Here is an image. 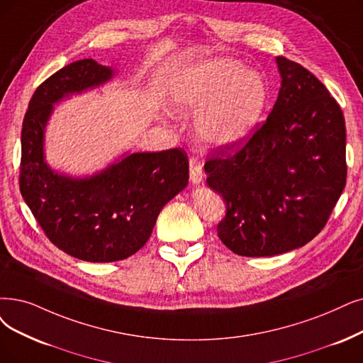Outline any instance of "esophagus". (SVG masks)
I'll list each match as a JSON object with an SVG mask.
<instances>
[{"instance_id": "1", "label": "esophagus", "mask_w": 363, "mask_h": 363, "mask_svg": "<svg viewBox=\"0 0 363 363\" xmlns=\"http://www.w3.org/2000/svg\"><path fill=\"white\" fill-rule=\"evenodd\" d=\"M189 172H191V182L194 184H199L202 182V179H204V171H202V164L199 159L191 157Z\"/></svg>"}]
</instances>
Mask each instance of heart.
<instances>
[{
    "instance_id": "b5f03b06",
    "label": "heart",
    "mask_w": 363,
    "mask_h": 363,
    "mask_svg": "<svg viewBox=\"0 0 363 363\" xmlns=\"http://www.w3.org/2000/svg\"><path fill=\"white\" fill-rule=\"evenodd\" d=\"M168 95L177 111L199 110L198 134L214 146H234L247 138L268 98L262 77L228 57L180 69L171 77Z\"/></svg>"
}]
</instances>
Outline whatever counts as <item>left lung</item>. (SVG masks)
I'll use <instances>...</instances> for the list:
<instances>
[{"label":"left lung","mask_w":363,"mask_h":363,"mask_svg":"<svg viewBox=\"0 0 363 363\" xmlns=\"http://www.w3.org/2000/svg\"><path fill=\"white\" fill-rule=\"evenodd\" d=\"M281 88L267 121L234 155L216 149L207 184L226 214L217 235L240 256H275L320 232L347 179L345 122L325 84L302 65L275 57Z\"/></svg>","instance_id":"8db88e82"}]
</instances>
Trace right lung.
<instances>
[{"label":"right lung","mask_w":363,"mask_h":363,"mask_svg":"<svg viewBox=\"0 0 363 363\" xmlns=\"http://www.w3.org/2000/svg\"><path fill=\"white\" fill-rule=\"evenodd\" d=\"M113 76L110 67L94 60L61 68L35 89L22 125L21 194L56 247L86 262H114L138 252L164 206L189 180L183 149L125 155L84 179L48 165L45 131L53 104Z\"/></svg>","instance_id":"obj_1"}]
</instances>
